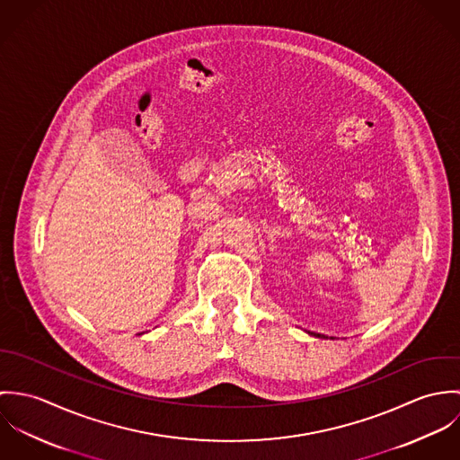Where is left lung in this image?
I'll return each instance as SVG.
<instances>
[{"label":"left lung","instance_id":"obj_1","mask_svg":"<svg viewBox=\"0 0 460 460\" xmlns=\"http://www.w3.org/2000/svg\"><path fill=\"white\" fill-rule=\"evenodd\" d=\"M306 332H308L310 336H315V338H323V340H324V338H328L326 334H321V332H312V331H306ZM331 340H332V336H331Z\"/></svg>","mask_w":460,"mask_h":460}]
</instances>
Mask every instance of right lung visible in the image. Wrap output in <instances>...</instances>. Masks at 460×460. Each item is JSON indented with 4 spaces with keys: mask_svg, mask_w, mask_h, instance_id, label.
Listing matches in <instances>:
<instances>
[{
    "mask_svg": "<svg viewBox=\"0 0 460 460\" xmlns=\"http://www.w3.org/2000/svg\"><path fill=\"white\" fill-rule=\"evenodd\" d=\"M139 334H141V332H139Z\"/></svg>",
    "mask_w": 460,
    "mask_h": 460,
    "instance_id": "add662e5",
    "label": "right lung"
}]
</instances>
